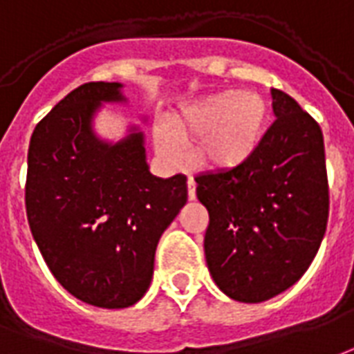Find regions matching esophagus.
<instances>
[{
	"mask_svg": "<svg viewBox=\"0 0 354 354\" xmlns=\"http://www.w3.org/2000/svg\"><path fill=\"white\" fill-rule=\"evenodd\" d=\"M187 195H189V198L197 197V184H195V180H193V178L187 180Z\"/></svg>",
	"mask_w": 354,
	"mask_h": 354,
	"instance_id": "1",
	"label": "esophagus"
}]
</instances>
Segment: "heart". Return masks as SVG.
I'll return each instance as SVG.
<instances>
[{
  "instance_id": "obj_1",
  "label": "heart",
  "mask_w": 354,
  "mask_h": 354,
  "mask_svg": "<svg viewBox=\"0 0 354 354\" xmlns=\"http://www.w3.org/2000/svg\"><path fill=\"white\" fill-rule=\"evenodd\" d=\"M268 120L270 106L263 95L223 90L170 118L172 135L156 129L153 144L163 159L180 165L185 159L184 144L203 138L198 144V161L214 169H232L245 163L259 150Z\"/></svg>"
}]
</instances>
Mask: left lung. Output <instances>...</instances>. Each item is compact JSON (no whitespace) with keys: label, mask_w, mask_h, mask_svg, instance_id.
<instances>
[{"label":"left lung","mask_w":354,"mask_h":354,"mask_svg":"<svg viewBox=\"0 0 354 354\" xmlns=\"http://www.w3.org/2000/svg\"><path fill=\"white\" fill-rule=\"evenodd\" d=\"M272 109L276 120L245 163L195 178L210 216L208 270L238 302H264L297 283L328 221L323 131L285 91L272 90Z\"/></svg>","instance_id":"left-lung-1"}]
</instances>
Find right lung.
Segmentation results:
<instances>
[{"mask_svg": "<svg viewBox=\"0 0 354 354\" xmlns=\"http://www.w3.org/2000/svg\"><path fill=\"white\" fill-rule=\"evenodd\" d=\"M122 84L78 86L41 120L28 150L26 212L59 285L97 308H127L148 290L156 248L187 203V178H157L142 133L99 140L91 118L124 101Z\"/></svg>", "mask_w": 354, "mask_h": 354, "instance_id": "right-lung-1", "label": "right lung"}]
</instances>
